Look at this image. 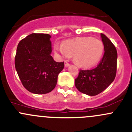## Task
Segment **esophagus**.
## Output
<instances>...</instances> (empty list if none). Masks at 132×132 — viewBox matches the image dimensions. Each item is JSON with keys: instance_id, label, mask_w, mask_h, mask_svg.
<instances>
[{"instance_id": "obj_1", "label": "esophagus", "mask_w": 132, "mask_h": 132, "mask_svg": "<svg viewBox=\"0 0 132 132\" xmlns=\"http://www.w3.org/2000/svg\"><path fill=\"white\" fill-rule=\"evenodd\" d=\"M70 64L68 63V62H64V66H65V67H68V66H70Z\"/></svg>"}]
</instances>
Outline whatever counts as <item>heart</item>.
I'll return each instance as SVG.
<instances>
[{"mask_svg":"<svg viewBox=\"0 0 132 132\" xmlns=\"http://www.w3.org/2000/svg\"><path fill=\"white\" fill-rule=\"evenodd\" d=\"M104 50L103 43L98 39L85 37L66 41L55 50L64 57L73 55V61L82 67L94 66L100 60Z\"/></svg>","mask_w":132,"mask_h":132,"instance_id":"obj_1","label":"heart"}]
</instances>
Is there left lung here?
I'll list each match as a JSON object with an SVG mask.
<instances>
[{
  "label": "left lung",
  "instance_id": "obj_1",
  "mask_svg": "<svg viewBox=\"0 0 132 132\" xmlns=\"http://www.w3.org/2000/svg\"><path fill=\"white\" fill-rule=\"evenodd\" d=\"M105 53L99 64L91 70H80L75 80L76 87L81 93L95 96L107 88L114 81L117 70L118 53L110 39L101 34Z\"/></svg>",
  "mask_w": 132,
  "mask_h": 132
}]
</instances>
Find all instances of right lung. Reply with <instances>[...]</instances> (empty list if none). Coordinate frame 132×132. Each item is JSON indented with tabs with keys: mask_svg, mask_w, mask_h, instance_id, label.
Here are the masks:
<instances>
[{
	"mask_svg": "<svg viewBox=\"0 0 132 132\" xmlns=\"http://www.w3.org/2000/svg\"><path fill=\"white\" fill-rule=\"evenodd\" d=\"M51 36L33 33L20 41L15 56V68L22 84L34 94H46L55 87L64 62L52 57Z\"/></svg>",
	"mask_w": 132,
	"mask_h": 132,
	"instance_id": "right-lung-1",
	"label": "right lung"
}]
</instances>
